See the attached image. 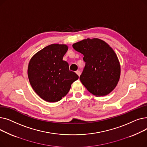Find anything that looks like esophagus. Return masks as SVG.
Wrapping results in <instances>:
<instances>
[{"label": "esophagus", "mask_w": 147, "mask_h": 147, "mask_svg": "<svg viewBox=\"0 0 147 147\" xmlns=\"http://www.w3.org/2000/svg\"><path fill=\"white\" fill-rule=\"evenodd\" d=\"M76 74H78L79 76H80V74H81V73H80V71H76Z\"/></svg>", "instance_id": "1"}]
</instances>
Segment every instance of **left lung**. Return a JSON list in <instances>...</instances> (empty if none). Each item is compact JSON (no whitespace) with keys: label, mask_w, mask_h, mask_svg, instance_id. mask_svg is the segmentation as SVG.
<instances>
[{"label":"left lung","mask_w":147,"mask_h":147,"mask_svg":"<svg viewBox=\"0 0 147 147\" xmlns=\"http://www.w3.org/2000/svg\"><path fill=\"white\" fill-rule=\"evenodd\" d=\"M85 62L80 76L82 83L96 96L107 95L115 88L120 76L116 54L110 46L99 38H87L73 45Z\"/></svg>","instance_id":"obj_1"}]
</instances>
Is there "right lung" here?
Wrapping results in <instances>:
<instances>
[{
	"label": "right lung",
	"instance_id": "right-lung-1",
	"mask_svg": "<svg viewBox=\"0 0 147 147\" xmlns=\"http://www.w3.org/2000/svg\"><path fill=\"white\" fill-rule=\"evenodd\" d=\"M68 50L65 45L52 44L36 53L28 67L30 83L36 93L45 101H60L79 79L69 71L67 62L63 58Z\"/></svg>",
	"mask_w": 147,
	"mask_h": 147
}]
</instances>
